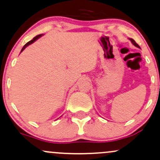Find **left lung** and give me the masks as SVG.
I'll return each instance as SVG.
<instances>
[{
  "label": "left lung",
  "mask_w": 160,
  "mask_h": 160,
  "mask_svg": "<svg viewBox=\"0 0 160 160\" xmlns=\"http://www.w3.org/2000/svg\"><path fill=\"white\" fill-rule=\"evenodd\" d=\"M130 41H131V42H132V44H133V45H135V46H136V47H137V48H139V45H138V44H137V43H136V42L135 41H134V40H133V39H132V38H130Z\"/></svg>",
  "instance_id": "obj_1"
}]
</instances>
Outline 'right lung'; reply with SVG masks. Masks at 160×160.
Masks as SVG:
<instances>
[{
  "mask_svg": "<svg viewBox=\"0 0 160 160\" xmlns=\"http://www.w3.org/2000/svg\"><path fill=\"white\" fill-rule=\"evenodd\" d=\"M41 36H42V34H40V35H38V36H36V37H34L33 38H32V40H30V42H28V43H26V44H25V45H24V47H23V48H22V51H21V52H22L23 51H24V50L25 48H27V47H28V45H30V44L33 43V42H35V41H36V40H37V39H38V38H39V37H41Z\"/></svg>",
  "mask_w": 160,
  "mask_h": 160,
  "instance_id": "right-lung-1",
  "label": "right lung"
}]
</instances>
